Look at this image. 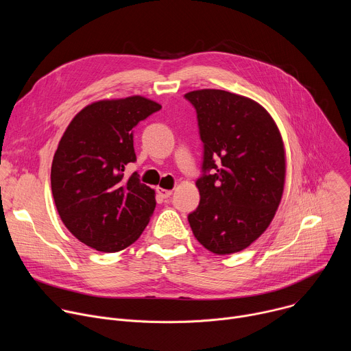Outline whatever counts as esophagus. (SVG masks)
Listing matches in <instances>:
<instances>
[{
	"mask_svg": "<svg viewBox=\"0 0 351 351\" xmlns=\"http://www.w3.org/2000/svg\"><path fill=\"white\" fill-rule=\"evenodd\" d=\"M157 193H158V195H160L161 198H168V197H171V194H172V190H168V189H162V187H157Z\"/></svg>",
	"mask_w": 351,
	"mask_h": 351,
	"instance_id": "34e87169",
	"label": "esophagus"
}]
</instances>
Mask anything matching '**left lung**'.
<instances>
[{
  "instance_id": "left-lung-1",
  "label": "left lung",
  "mask_w": 351,
  "mask_h": 351,
  "mask_svg": "<svg viewBox=\"0 0 351 351\" xmlns=\"http://www.w3.org/2000/svg\"><path fill=\"white\" fill-rule=\"evenodd\" d=\"M197 112L204 144L199 204L187 219L194 237L214 254L237 253L272 222L282 199L286 156L268 111L215 88L184 94Z\"/></svg>"
}]
</instances>
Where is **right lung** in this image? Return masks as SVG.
I'll return each mask as SVG.
<instances>
[{
    "label": "right lung",
    "mask_w": 351,
    "mask_h": 351,
    "mask_svg": "<svg viewBox=\"0 0 351 351\" xmlns=\"http://www.w3.org/2000/svg\"><path fill=\"white\" fill-rule=\"evenodd\" d=\"M161 110L132 95L99 99L69 123L51 165V190L68 230L86 245L115 253L134 243L156 208V191L138 175L125 178L136 161L133 128Z\"/></svg>",
    "instance_id": "obj_1"
}]
</instances>
